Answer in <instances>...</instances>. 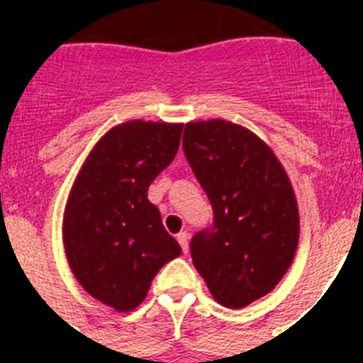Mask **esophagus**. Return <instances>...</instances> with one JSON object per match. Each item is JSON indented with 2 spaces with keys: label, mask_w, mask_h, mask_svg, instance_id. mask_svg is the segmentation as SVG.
<instances>
[{
  "label": "esophagus",
  "mask_w": 363,
  "mask_h": 363,
  "mask_svg": "<svg viewBox=\"0 0 363 363\" xmlns=\"http://www.w3.org/2000/svg\"><path fill=\"white\" fill-rule=\"evenodd\" d=\"M177 241L182 247V252H188V245H190V235L186 232H181L177 235Z\"/></svg>",
  "instance_id": "34e87169"
}]
</instances>
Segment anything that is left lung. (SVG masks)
<instances>
[{
	"mask_svg": "<svg viewBox=\"0 0 363 363\" xmlns=\"http://www.w3.org/2000/svg\"><path fill=\"white\" fill-rule=\"evenodd\" d=\"M182 148L215 222L194 235L196 269L213 298L242 309L286 275L299 241V211L286 171L256 133L233 122H188Z\"/></svg>",
	"mask_w": 363,
	"mask_h": 363,
	"instance_id": "1",
	"label": "left lung"
}]
</instances>
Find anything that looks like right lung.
<instances>
[{
    "label": "right lung",
    "mask_w": 363,
    "mask_h": 363,
    "mask_svg": "<svg viewBox=\"0 0 363 363\" xmlns=\"http://www.w3.org/2000/svg\"><path fill=\"white\" fill-rule=\"evenodd\" d=\"M181 133L182 124L122 122L94 145L71 186L62 224L69 267L92 298L121 313L139 307L156 273L182 252L147 198Z\"/></svg>",
    "instance_id": "right-lung-1"
}]
</instances>
